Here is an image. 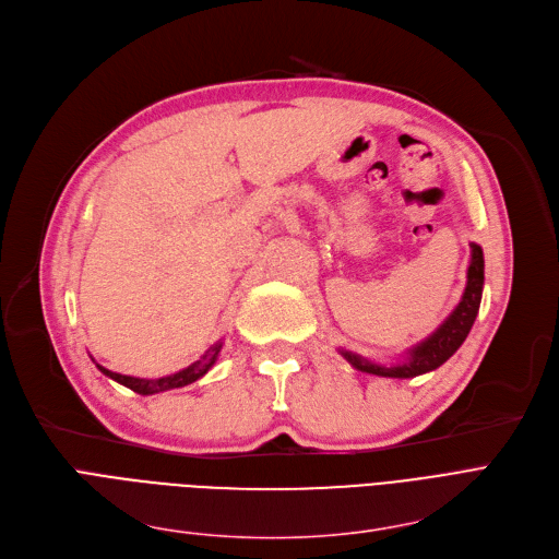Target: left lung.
Here are the masks:
<instances>
[{
  "label": "left lung",
  "instance_id": "1",
  "mask_svg": "<svg viewBox=\"0 0 559 559\" xmlns=\"http://www.w3.org/2000/svg\"><path fill=\"white\" fill-rule=\"evenodd\" d=\"M483 286H485V254L477 243H471V263L466 273V288L460 305L453 309L445 321L425 341L416 343L414 348L407 350L405 361L382 366L376 361H368L361 355H355L350 350H341V355L348 359L361 373L380 376V378H416L430 370L439 368L443 361H448L457 353L464 338L468 336L477 311H480L483 300Z\"/></svg>",
  "mask_w": 559,
  "mask_h": 559
}]
</instances>
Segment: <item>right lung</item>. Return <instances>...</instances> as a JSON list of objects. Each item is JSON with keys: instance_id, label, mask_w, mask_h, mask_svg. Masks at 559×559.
Listing matches in <instances>:
<instances>
[{"instance_id": "obj_1", "label": "right lung", "mask_w": 559, "mask_h": 559, "mask_svg": "<svg viewBox=\"0 0 559 559\" xmlns=\"http://www.w3.org/2000/svg\"><path fill=\"white\" fill-rule=\"evenodd\" d=\"M221 348H223V341L211 345V348L195 364H191L189 368H183V370H179V373H173V376H166V378H158V380L120 376V373H114V370L104 368L99 364H95V366L102 370L106 378L116 380L118 384H122V386H127L131 391H136L141 395H152V393H162V391H168V389H179V386H186V384H193L195 380H200L206 373V370L216 364Z\"/></svg>"}]
</instances>
